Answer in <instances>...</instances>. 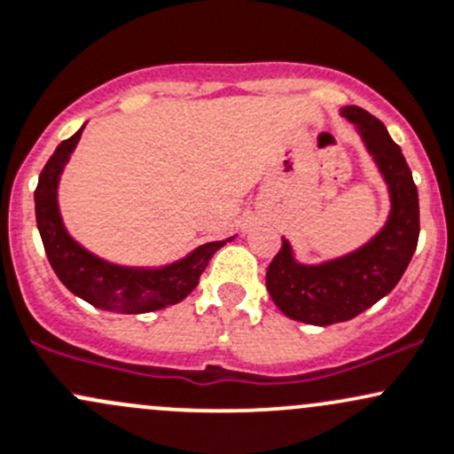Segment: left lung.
<instances>
[{
	"mask_svg": "<svg viewBox=\"0 0 454 454\" xmlns=\"http://www.w3.org/2000/svg\"><path fill=\"white\" fill-rule=\"evenodd\" d=\"M359 130L389 184L391 213L383 231L364 247L322 265H300L283 239L267 267L265 285L287 317L313 326H331L356 317L389 294L403 278L418 247L419 202L411 169L383 121L359 106L341 111Z\"/></svg>",
	"mask_w": 454,
	"mask_h": 454,
	"instance_id": "left-lung-1",
	"label": "left lung"
}]
</instances>
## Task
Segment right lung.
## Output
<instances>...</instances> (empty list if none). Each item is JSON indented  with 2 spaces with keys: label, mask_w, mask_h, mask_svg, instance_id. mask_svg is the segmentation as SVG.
<instances>
[{
  "label": "right lung",
  "mask_w": 454,
  "mask_h": 454,
  "mask_svg": "<svg viewBox=\"0 0 454 454\" xmlns=\"http://www.w3.org/2000/svg\"><path fill=\"white\" fill-rule=\"evenodd\" d=\"M80 135L82 130L56 147L38 176L35 191L36 226L51 270L71 294L102 311H159L187 298L198 287L200 276L207 270L208 261L226 241L200 246L183 261L167 265L163 270H130L98 259L67 235L56 202V187H59L60 171L74 152L75 143L80 141Z\"/></svg>",
  "instance_id": "1"
}]
</instances>
